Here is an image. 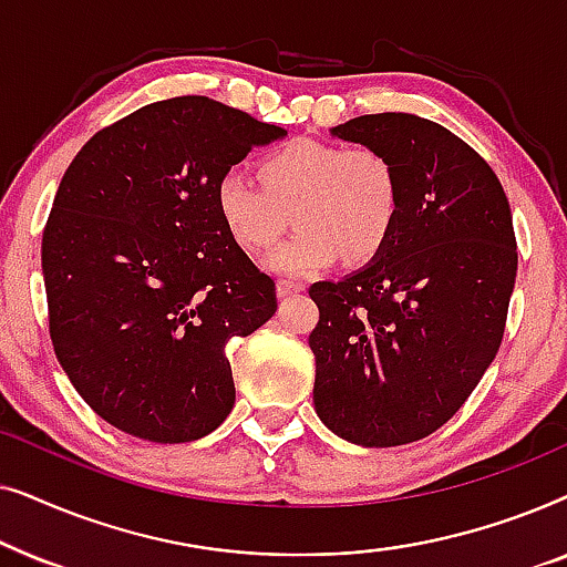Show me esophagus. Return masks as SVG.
<instances>
[{
	"mask_svg": "<svg viewBox=\"0 0 567 567\" xmlns=\"http://www.w3.org/2000/svg\"><path fill=\"white\" fill-rule=\"evenodd\" d=\"M276 291L281 299H289V297H297V293L305 291V284L293 281V278H281V281L276 284Z\"/></svg>",
	"mask_w": 567,
	"mask_h": 567,
	"instance_id": "34e87169",
	"label": "esophagus"
}]
</instances>
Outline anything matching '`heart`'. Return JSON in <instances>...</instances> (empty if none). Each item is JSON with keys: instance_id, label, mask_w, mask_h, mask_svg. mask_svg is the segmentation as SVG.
<instances>
[{"instance_id": "obj_1", "label": "heart", "mask_w": 567, "mask_h": 567, "mask_svg": "<svg viewBox=\"0 0 567 567\" xmlns=\"http://www.w3.org/2000/svg\"><path fill=\"white\" fill-rule=\"evenodd\" d=\"M260 185L239 173L219 177L216 214L247 252H260L297 221V235L276 247V274H312L336 262H367L384 250L400 214L398 169L371 146L297 138L266 154Z\"/></svg>"}]
</instances>
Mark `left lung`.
I'll return each instance as SVG.
<instances>
[{
    "label": "left lung",
    "instance_id": "obj_1",
    "mask_svg": "<svg viewBox=\"0 0 567 567\" xmlns=\"http://www.w3.org/2000/svg\"><path fill=\"white\" fill-rule=\"evenodd\" d=\"M330 136L392 162L400 214L377 258L309 289L315 410L355 446H402L441 429L498 353L518 266L511 206L491 165L421 115H359Z\"/></svg>",
    "mask_w": 567,
    "mask_h": 567
}]
</instances>
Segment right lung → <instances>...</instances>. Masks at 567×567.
<instances>
[{
    "instance_id": "add662e5",
    "label": "right lung",
    "mask_w": 567,
    "mask_h": 567,
    "mask_svg": "<svg viewBox=\"0 0 567 567\" xmlns=\"http://www.w3.org/2000/svg\"><path fill=\"white\" fill-rule=\"evenodd\" d=\"M286 131L200 95L97 131L43 229L53 351L95 413L154 444L204 439L235 408L224 348L276 312V284L227 235L214 188Z\"/></svg>"
}]
</instances>
